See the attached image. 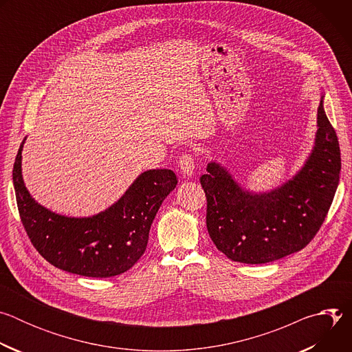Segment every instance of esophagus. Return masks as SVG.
<instances>
[{"label": "esophagus", "mask_w": 352, "mask_h": 352, "mask_svg": "<svg viewBox=\"0 0 352 352\" xmlns=\"http://www.w3.org/2000/svg\"><path fill=\"white\" fill-rule=\"evenodd\" d=\"M179 168L182 171L184 175L186 177H190L193 174V170H195V157L193 155L190 153H184L181 157H179Z\"/></svg>", "instance_id": "34e87169"}]
</instances>
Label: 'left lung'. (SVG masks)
<instances>
[{
  "label": "left lung",
  "mask_w": 352,
  "mask_h": 352,
  "mask_svg": "<svg viewBox=\"0 0 352 352\" xmlns=\"http://www.w3.org/2000/svg\"><path fill=\"white\" fill-rule=\"evenodd\" d=\"M200 177L206 193V226L231 261L261 265L305 248L322 227L340 181L341 157L334 128L318 109L315 146L304 167L269 192L243 189L216 162Z\"/></svg>",
  "instance_id": "8db88e82"
}]
</instances>
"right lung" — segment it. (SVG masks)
I'll use <instances>...</instances> for the list:
<instances>
[{
	"instance_id": "1",
	"label": "right lung",
	"mask_w": 352,
	"mask_h": 352,
	"mask_svg": "<svg viewBox=\"0 0 352 352\" xmlns=\"http://www.w3.org/2000/svg\"><path fill=\"white\" fill-rule=\"evenodd\" d=\"M25 139L12 179L21 221L37 252L53 266L85 277H113L129 270L144 254L150 226L163 200L177 186L174 171H144L104 212L67 217L38 205L26 189L22 178Z\"/></svg>"
}]
</instances>
